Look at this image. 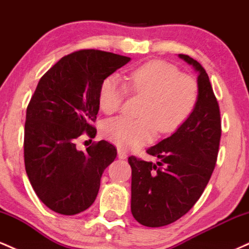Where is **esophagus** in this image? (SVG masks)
Instances as JSON below:
<instances>
[{
	"instance_id": "1",
	"label": "esophagus",
	"mask_w": 249,
	"mask_h": 249,
	"mask_svg": "<svg viewBox=\"0 0 249 249\" xmlns=\"http://www.w3.org/2000/svg\"><path fill=\"white\" fill-rule=\"evenodd\" d=\"M117 152H118V158L119 159H126L127 158V154L124 150H123V148L119 147L118 150H117Z\"/></svg>"
}]
</instances>
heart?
Instances as JSON below:
<instances>
[{"label":"heart","instance_id":"heart-1","mask_svg":"<svg viewBox=\"0 0 249 249\" xmlns=\"http://www.w3.org/2000/svg\"><path fill=\"white\" fill-rule=\"evenodd\" d=\"M127 84L110 75L101 83L98 102L103 112L119 111L128 95L145 97L138 118L119 116L103 124V134L110 142L133 148L153 138L157 131L168 134L184 125L199 101V85L193 77L182 75L176 65L164 61L145 63L127 73Z\"/></svg>","mask_w":249,"mask_h":249}]
</instances>
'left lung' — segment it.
<instances>
[{"mask_svg":"<svg viewBox=\"0 0 249 249\" xmlns=\"http://www.w3.org/2000/svg\"><path fill=\"white\" fill-rule=\"evenodd\" d=\"M179 57L199 73L196 110L172 136L148 147L158 161L128 157L132 168L131 212L139 224L161 227L185 215L206 188L219 152L221 121L210 78L199 62Z\"/></svg>","mask_w":249,"mask_h":249,"instance_id":"left-lung-1","label":"left lung"}]
</instances>
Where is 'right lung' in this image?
Instances as JSON below:
<instances>
[{"mask_svg":"<svg viewBox=\"0 0 249 249\" xmlns=\"http://www.w3.org/2000/svg\"><path fill=\"white\" fill-rule=\"evenodd\" d=\"M130 57L84 49L62 57L42 78L27 107L24 165L41 201L53 212L73 215L98 194L104 170L117 150L107 141L79 151L76 141L95 138L101 83Z\"/></svg>","mask_w":249,"mask_h":249,"instance_id":"right-lung-1","label":"right lung"}]
</instances>
